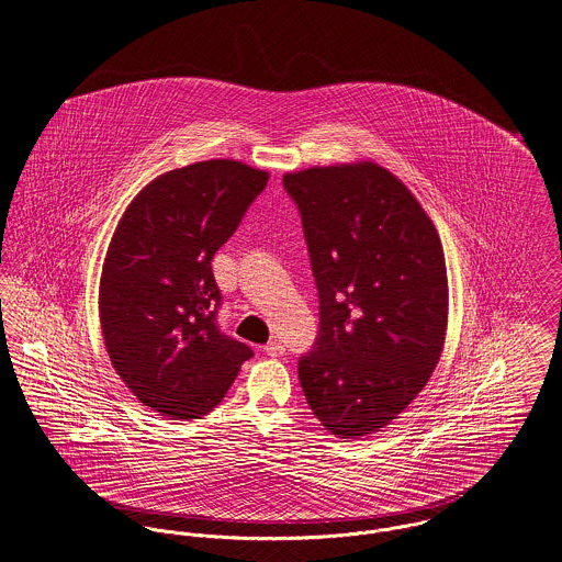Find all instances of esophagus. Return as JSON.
Returning <instances> with one entry per match:
<instances>
[{
	"mask_svg": "<svg viewBox=\"0 0 562 562\" xmlns=\"http://www.w3.org/2000/svg\"><path fill=\"white\" fill-rule=\"evenodd\" d=\"M263 350H266V355H270V357H281V355H285V346H283L279 339L268 341V344L263 346Z\"/></svg>",
	"mask_w": 562,
	"mask_h": 562,
	"instance_id": "34e87169",
	"label": "esophagus"
}]
</instances>
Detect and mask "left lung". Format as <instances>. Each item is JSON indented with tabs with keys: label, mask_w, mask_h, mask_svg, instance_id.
<instances>
[{
	"label": "left lung",
	"mask_w": 562,
	"mask_h": 562,
	"mask_svg": "<svg viewBox=\"0 0 562 562\" xmlns=\"http://www.w3.org/2000/svg\"><path fill=\"white\" fill-rule=\"evenodd\" d=\"M283 188L301 214L321 301L299 381L322 426L357 439L396 419L439 361L443 248L415 196L379 164L290 172Z\"/></svg>",
	"instance_id": "1"
}]
</instances>
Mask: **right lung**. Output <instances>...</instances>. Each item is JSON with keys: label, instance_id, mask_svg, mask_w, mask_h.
Here are the masks:
<instances>
[{"label": "right lung", "instance_id": "add662e5", "mask_svg": "<svg viewBox=\"0 0 562 562\" xmlns=\"http://www.w3.org/2000/svg\"><path fill=\"white\" fill-rule=\"evenodd\" d=\"M266 183L268 172L234 160L164 172L110 241L99 285L105 348L132 394L166 417L207 415L252 357L218 326L212 259Z\"/></svg>", "mask_w": 562, "mask_h": 562}]
</instances>
